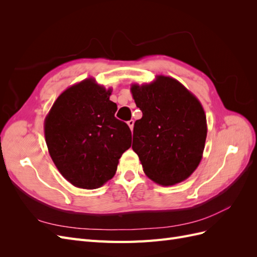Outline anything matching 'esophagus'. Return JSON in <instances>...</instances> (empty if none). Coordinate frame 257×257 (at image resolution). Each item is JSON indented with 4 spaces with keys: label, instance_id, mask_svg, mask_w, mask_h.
<instances>
[{
    "label": "esophagus",
    "instance_id": "1",
    "mask_svg": "<svg viewBox=\"0 0 257 257\" xmlns=\"http://www.w3.org/2000/svg\"><path fill=\"white\" fill-rule=\"evenodd\" d=\"M127 125L130 126L131 131H133V127H134V120H130V121H127Z\"/></svg>",
    "mask_w": 257,
    "mask_h": 257
}]
</instances>
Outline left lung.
Wrapping results in <instances>:
<instances>
[{"label": "left lung", "mask_w": 257, "mask_h": 257, "mask_svg": "<svg viewBox=\"0 0 257 257\" xmlns=\"http://www.w3.org/2000/svg\"><path fill=\"white\" fill-rule=\"evenodd\" d=\"M143 118L134 124L133 150L151 180L168 186L182 182L199 165L207 120L199 100L172 77L132 84Z\"/></svg>", "instance_id": "8db88e82"}]
</instances>
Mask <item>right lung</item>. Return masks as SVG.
Masks as SVG:
<instances>
[{
    "label": "right lung",
    "mask_w": 257,
    "mask_h": 257,
    "mask_svg": "<svg viewBox=\"0 0 257 257\" xmlns=\"http://www.w3.org/2000/svg\"><path fill=\"white\" fill-rule=\"evenodd\" d=\"M110 94L111 89L85 79L62 93L45 119L50 157L77 188L97 189L110 180L132 145L131 130L114 116Z\"/></svg>",
    "instance_id": "right-lung-1"
}]
</instances>
